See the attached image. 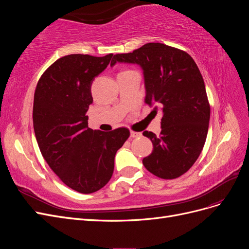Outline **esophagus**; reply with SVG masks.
<instances>
[{"instance_id": "esophagus-1", "label": "esophagus", "mask_w": 249, "mask_h": 249, "mask_svg": "<svg viewBox=\"0 0 249 249\" xmlns=\"http://www.w3.org/2000/svg\"><path fill=\"white\" fill-rule=\"evenodd\" d=\"M141 136H142L141 133L131 131V137H132V138H139V137H141Z\"/></svg>"}]
</instances>
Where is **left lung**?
<instances>
[{"label": "left lung", "instance_id": "obj_1", "mask_svg": "<svg viewBox=\"0 0 249 249\" xmlns=\"http://www.w3.org/2000/svg\"><path fill=\"white\" fill-rule=\"evenodd\" d=\"M116 62L138 64L144 76L145 100L163 112L161 133L144 131L154 148L142 160L154 176L172 179L184 175L197 160L205 145L210 105L201 73L186 52L150 42L127 54L113 57Z\"/></svg>", "mask_w": 249, "mask_h": 249}]
</instances>
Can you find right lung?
<instances>
[{
	"label": "right lung",
	"mask_w": 249,
	"mask_h": 249,
	"mask_svg": "<svg viewBox=\"0 0 249 249\" xmlns=\"http://www.w3.org/2000/svg\"><path fill=\"white\" fill-rule=\"evenodd\" d=\"M112 57L60 58L43 72L34 93L33 126L41 155L66 186L84 194L109 182L116 152L130 136L126 127L109 133L88 127L91 84Z\"/></svg>",
	"instance_id": "add662e5"
}]
</instances>
